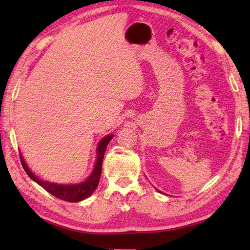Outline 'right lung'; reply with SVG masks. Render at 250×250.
Here are the masks:
<instances>
[{"label": "right lung", "mask_w": 250, "mask_h": 250, "mask_svg": "<svg viewBox=\"0 0 250 250\" xmlns=\"http://www.w3.org/2000/svg\"><path fill=\"white\" fill-rule=\"evenodd\" d=\"M113 135H107V137L104 138L103 140L100 141L98 145V158H97V162L94 171H92L91 175L88 177L87 181H84L83 183H80L77 185H59V184H55V183H48V182H43L40 180L39 177L35 176L32 173V171L29 170L28 167L26 166V163L24 162V160L21 155V163H22V167L26 172V174L31 177L33 181H35L37 184L41 185L42 188L46 189L48 193L52 194V195L56 196L59 200L66 201V202H79L83 201L84 198H87L88 196H90L92 192L95 191L98 186L99 180H100V175H101V170H103V161H104V151L107 149V146L109 141L111 140Z\"/></svg>", "instance_id": "right-lung-1"}]
</instances>
